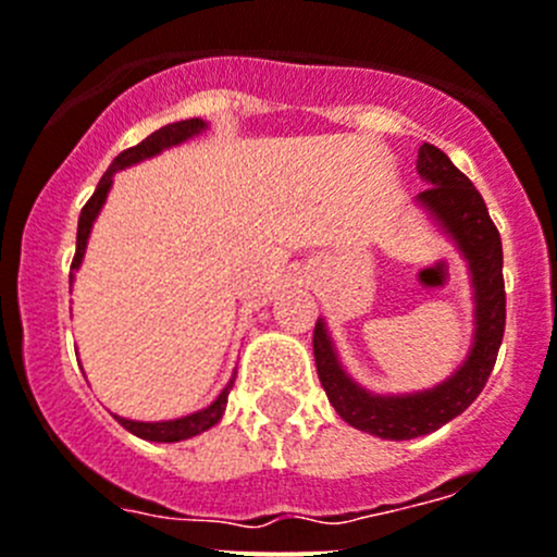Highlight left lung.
<instances>
[{
	"label": "left lung",
	"instance_id": "obj_1",
	"mask_svg": "<svg viewBox=\"0 0 557 557\" xmlns=\"http://www.w3.org/2000/svg\"><path fill=\"white\" fill-rule=\"evenodd\" d=\"M416 171L430 182L419 193L422 207L444 225L446 234L457 242L473 274L476 290V343L466 364L441 386L403 397H381L356 386L339 367L323 323H315L312 350L321 386L329 403L350 428L377 435L386 441H410L435 433L460 416L482 394L506 329V290H504V247L500 234L490 220L487 203L473 182L433 144H422Z\"/></svg>",
	"mask_w": 557,
	"mask_h": 557
}]
</instances>
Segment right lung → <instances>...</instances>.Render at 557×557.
<instances>
[{
  "label": "right lung",
  "mask_w": 557,
  "mask_h": 557,
  "mask_svg": "<svg viewBox=\"0 0 557 557\" xmlns=\"http://www.w3.org/2000/svg\"><path fill=\"white\" fill-rule=\"evenodd\" d=\"M203 127H207V124H203L201 119H185V122L165 124V127L154 129L149 138H144L141 144H135V147L124 149L122 154H116V158H113L111 169L102 174V180L97 182V190L91 193V198L84 203V209H81L78 239H75V256H73V267H70V269L81 267V258H84L86 239H89L91 223H95L97 212H100V207L106 203L108 190H111L113 174H116V171H122V169H127V165L138 163V160H147V158H152V154L163 152V149L176 147V144L187 141V138H193L196 133H201ZM231 386H234V381H231L228 386L223 388V394H220V397L214 399L209 408L198 410V413L185 416V419H174V422H129V419H119V416H116V419H119V424H122L124 430H129V433L138 435V438L158 441V444H174V441L193 438V435H198V433H203V430L214 428V424L223 419V410H225V403H228Z\"/></svg>",
  "instance_id": "1"
}]
</instances>
